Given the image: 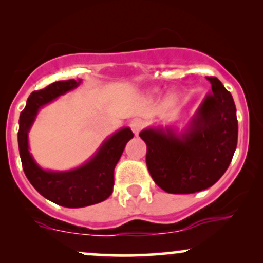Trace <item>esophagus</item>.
Here are the masks:
<instances>
[{
	"label": "esophagus",
	"instance_id": "34e87169",
	"mask_svg": "<svg viewBox=\"0 0 263 263\" xmlns=\"http://www.w3.org/2000/svg\"><path fill=\"white\" fill-rule=\"evenodd\" d=\"M129 127L132 128V131H134V134L137 136L140 134V131L142 128H143V121H142L141 119H134L129 123Z\"/></svg>",
	"mask_w": 263,
	"mask_h": 263
}]
</instances>
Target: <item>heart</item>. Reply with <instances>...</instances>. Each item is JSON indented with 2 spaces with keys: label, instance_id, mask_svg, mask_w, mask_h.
<instances>
[{
  "label": "heart",
  "instance_id": "obj_1",
  "mask_svg": "<svg viewBox=\"0 0 263 263\" xmlns=\"http://www.w3.org/2000/svg\"><path fill=\"white\" fill-rule=\"evenodd\" d=\"M159 91L158 87H152V89L148 90L149 95H156L157 92ZM179 99V92H178L177 89H171L168 90L167 93H165V98H164V102L167 105H174Z\"/></svg>",
  "mask_w": 263,
  "mask_h": 263
}]
</instances>
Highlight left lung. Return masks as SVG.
Here are the masks:
<instances>
[{
    "label": "left lung",
    "instance_id": "obj_1",
    "mask_svg": "<svg viewBox=\"0 0 263 263\" xmlns=\"http://www.w3.org/2000/svg\"><path fill=\"white\" fill-rule=\"evenodd\" d=\"M182 129L151 126L140 137L147 144V167L155 183L171 194H192L214 185L228 170L237 146L236 106L218 78Z\"/></svg>",
    "mask_w": 263,
    "mask_h": 263
}]
</instances>
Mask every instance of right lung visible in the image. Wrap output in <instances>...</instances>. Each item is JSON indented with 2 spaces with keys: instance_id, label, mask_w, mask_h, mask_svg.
Here are the masks:
<instances>
[{
  "instance_id": "obj_1",
  "label": "right lung",
  "mask_w": 263,
  "mask_h": 263,
  "mask_svg": "<svg viewBox=\"0 0 263 263\" xmlns=\"http://www.w3.org/2000/svg\"><path fill=\"white\" fill-rule=\"evenodd\" d=\"M80 84L81 79L55 81L43 90L32 92L20 115L18 148L26 177L39 194L65 208L89 206L110 197L114 190V170L126 143L134 137L131 128L122 127L105 138L96 152L79 167L69 171L42 168L29 151V131L41 108Z\"/></svg>"
}]
</instances>
